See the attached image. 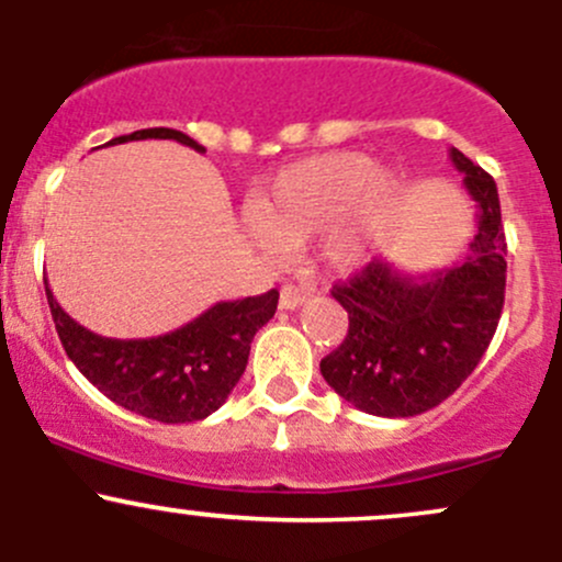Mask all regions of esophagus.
I'll return each instance as SVG.
<instances>
[{
  "label": "esophagus",
  "mask_w": 562,
  "mask_h": 562,
  "mask_svg": "<svg viewBox=\"0 0 562 562\" xmlns=\"http://www.w3.org/2000/svg\"><path fill=\"white\" fill-rule=\"evenodd\" d=\"M304 293L299 291V288H293V285H282V291H280V307L282 310H299L304 304Z\"/></svg>",
  "instance_id": "obj_1"
}]
</instances>
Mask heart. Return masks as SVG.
Masks as SVG:
<instances>
[{
    "instance_id": "obj_1",
    "label": "heart",
    "mask_w": 562,
    "mask_h": 562,
    "mask_svg": "<svg viewBox=\"0 0 562 562\" xmlns=\"http://www.w3.org/2000/svg\"><path fill=\"white\" fill-rule=\"evenodd\" d=\"M402 198L400 176L361 151H328L282 168L249 203L252 241L269 255L315 236V255L331 274H353Z\"/></svg>"
}]
</instances>
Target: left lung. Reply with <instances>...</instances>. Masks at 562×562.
<instances>
[{
    "label": "left lung",
    "instance_id": "obj_1",
    "mask_svg": "<svg viewBox=\"0 0 562 562\" xmlns=\"http://www.w3.org/2000/svg\"><path fill=\"white\" fill-rule=\"evenodd\" d=\"M479 203V234L451 269L407 274L389 260L334 285L348 337L321 361L326 383L359 411L411 418L462 386L495 337L506 299V234L495 179L459 149L449 151Z\"/></svg>",
    "mask_w": 562,
    "mask_h": 562
}]
</instances>
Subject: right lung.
I'll use <instances>...</instances> for the list:
<instances>
[{
  "mask_svg": "<svg viewBox=\"0 0 562 562\" xmlns=\"http://www.w3.org/2000/svg\"><path fill=\"white\" fill-rule=\"evenodd\" d=\"M146 138L176 140L195 151H206L190 135L171 127L135 130L108 140L105 146ZM45 296L61 348L92 386L138 416L162 424H187L201 422L223 407L245 375L255 331L274 317L280 293L269 291L236 302H217L184 326L149 339L100 337L72 321L48 285Z\"/></svg>",
  "mask_w": 562,
  "mask_h": 562,
  "instance_id": "obj_1",
  "label": "right lung"
}]
</instances>
